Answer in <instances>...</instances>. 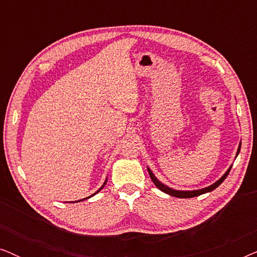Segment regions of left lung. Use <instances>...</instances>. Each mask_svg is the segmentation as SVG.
<instances>
[{"instance_id":"8db88e82","label":"left lung","mask_w":257,"mask_h":257,"mask_svg":"<svg viewBox=\"0 0 257 257\" xmlns=\"http://www.w3.org/2000/svg\"><path fill=\"white\" fill-rule=\"evenodd\" d=\"M240 150H241V143L238 144V149H237V152H236V157L238 156V153H240ZM231 166H233V165H231ZM231 166H230L229 168H228V170L226 171V173H224V174L222 175V177H221V178L219 179V180L214 182V184H212V185H210V186H208V187H205V188H201V189H195V191H179V189H173V188L168 187V186L164 185L163 182L158 180V179L156 178V175H154V174L152 173V171H151L149 167H147V171H149V174H150L151 179H152L153 184L156 185L157 187L159 188L161 192L166 193V194L171 195V196H175V198L186 199V198H194V196H198V195L205 194V193L212 192V191H214V189H215L216 187H219V186H220V185L222 184V182H223L224 179L227 178V175L229 174V172H230V168H231Z\"/></svg>"}]
</instances>
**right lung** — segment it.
Instances as JSON below:
<instances>
[{
    "instance_id": "add662e5",
    "label": "right lung",
    "mask_w": 257,
    "mask_h": 257,
    "mask_svg": "<svg viewBox=\"0 0 257 257\" xmlns=\"http://www.w3.org/2000/svg\"><path fill=\"white\" fill-rule=\"evenodd\" d=\"M106 181H107V179H106V180H105V182H104V184H103V185H101V187H100V188H99V189H98V191H97V192H94V193H93V194H92V195H90V196H87V198H85V199H89V198H91V196H93V195H96V194H97V193H98V192H100V191H101V189H103V188H104V186H105V185H106ZM85 199H83V200H85ZM79 201H82V200H78V201H75V202H79Z\"/></svg>"
}]
</instances>
